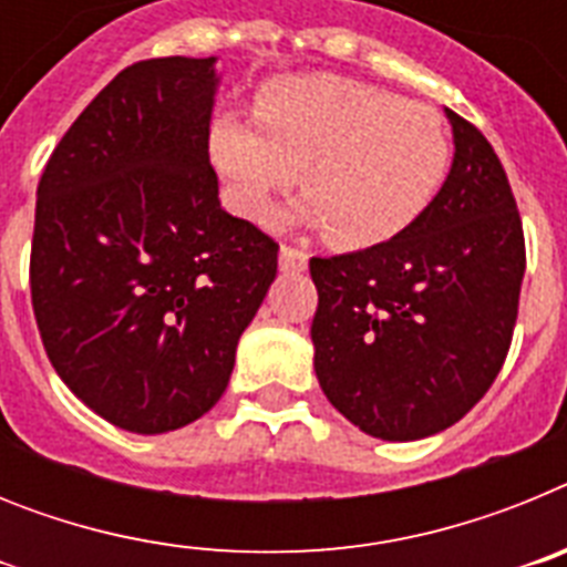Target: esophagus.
I'll list each match as a JSON object with an SVG mask.
<instances>
[{
  "instance_id": "obj_1",
  "label": "esophagus",
  "mask_w": 567,
  "mask_h": 567,
  "mask_svg": "<svg viewBox=\"0 0 567 567\" xmlns=\"http://www.w3.org/2000/svg\"><path fill=\"white\" fill-rule=\"evenodd\" d=\"M278 264H280V272H303L309 264V255L303 249H295V247H280L278 255Z\"/></svg>"
}]
</instances>
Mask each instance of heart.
I'll return each instance as SVG.
<instances>
[{
  "instance_id": "b5f03b06",
  "label": "heart",
  "mask_w": 567,
  "mask_h": 567,
  "mask_svg": "<svg viewBox=\"0 0 567 567\" xmlns=\"http://www.w3.org/2000/svg\"><path fill=\"white\" fill-rule=\"evenodd\" d=\"M209 158L249 221L269 213L300 169L307 195L278 221L327 229L338 249H372L432 207L452 167V135L434 110L394 90L300 73L264 84L255 115H215Z\"/></svg>"
}]
</instances>
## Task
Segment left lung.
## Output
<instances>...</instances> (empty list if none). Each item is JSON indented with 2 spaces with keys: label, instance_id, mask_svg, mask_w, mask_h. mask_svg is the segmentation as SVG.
<instances>
[{
  "label": "left lung",
  "instance_id": "left-lung-1",
  "mask_svg": "<svg viewBox=\"0 0 567 567\" xmlns=\"http://www.w3.org/2000/svg\"><path fill=\"white\" fill-rule=\"evenodd\" d=\"M454 162L400 238L312 258L315 374L329 403L378 440H423L474 409L517 323L525 240L497 153L445 107Z\"/></svg>",
  "mask_w": 567,
  "mask_h": 567
}]
</instances>
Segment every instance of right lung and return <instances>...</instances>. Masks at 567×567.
Wrapping results in <instances>:
<instances>
[{
	"instance_id": "right-lung-1",
	"label": "right lung",
	"mask_w": 567,
	"mask_h": 567,
	"mask_svg": "<svg viewBox=\"0 0 567 567\" xmlns=\"http://www.w3.org/2000/svg\"><path fill=\"white\" fill-rule=\"evenodd\" d=\"M209 59L124 68L50 155L30 298L44 352L87 409L164 434L227 392L278 244L218 202Z\"/></svg>"
}]
</instances>
